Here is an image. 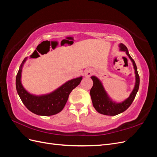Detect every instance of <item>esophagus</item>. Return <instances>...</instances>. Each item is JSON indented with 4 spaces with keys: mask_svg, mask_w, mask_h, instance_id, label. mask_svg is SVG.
Here are the masks:
<instances>
[{
    "mask_svg": "<svg viewBox=\"0 0 157 157\" xmlns=\"http://www.w3.org/2000/svg\"><path fill=\"white\" fill-rule=\"evenodd\" d=\"M93 73H94V70L91 68H88L84 71V75L87 77H90V76H91Z\"/></svg>",
    "mask_w": 157,
    "mask_h": 157,
    "instance_id": "34e87169",
    "label": "esophagus"
}]
</instances>
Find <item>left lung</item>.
Segmentation results:
<instances>
[{"label":"left lung","instance_id":"8db88e82","mask_svg":"<svg viewBox=\"0 0 157 157\" xmlns=\"http://www.w3.org/2000/svg\"><path fill=\"white\" fill-rule=\"evenodd\" d=\"M118 47H119L120 51L126 52V55L132 62L134 69L136 82L134 88L130 93L129 97L123 101L117 102L109 97L101 80L96 76H92L91 78L93 80V86L90 90V94L92 98L93 106L98 113L105 115L115 116L125 111L134 101L140 86V77L137 73L135 61L132 58L127 47L124 44L120 43L118 44Z\"/></svg>","mask_w":157,"mask_h":157}]
</instances>
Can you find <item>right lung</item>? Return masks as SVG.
Segmentation results:
<instances>
[{
	"mask_svg": "<svg viewBox=\"0 0 157 157\" xmlns=\"http://www.w3.org/2000/svg\"><path fill=\"white\" fill-rule=\"evenodd\" d=\"M27 59V57L22 61L16 79L17 92L23 103L30 111L38 115L51 116L59 113L67 103L70 93L80 84L82 77L68 80L50 93L33 94L27 91L21 83L22 68Z\"/></svg>",
	"mask_w": 157,
	"mask_h": 157,
	"instance_id": "obj_1",
	"label": "right lung"
}]
</instances>
